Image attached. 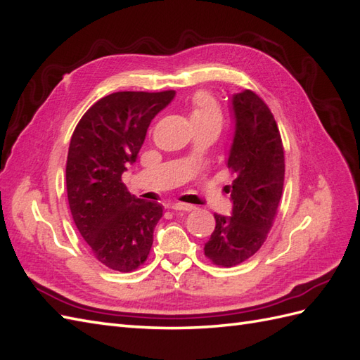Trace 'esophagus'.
I'll return each mask as SVG.
<instances>
[{
    "mask_svg": "<svg viewBox=\"0 0 360 360\" xmlns=\"http://www.w3.org/2000/svg\"><path fill=\"white\" fill-rule=\"evenodd\" d=\"M171 209L174 210H183V212H189V210L194 209V206L192 205H186V203H174L169 206Z\"/></svg>",
    "mask_w": 360,
    "mask_h": 360,
    "instance_id": "obj_1",
    "label": "esophagus"
}]
</instances>
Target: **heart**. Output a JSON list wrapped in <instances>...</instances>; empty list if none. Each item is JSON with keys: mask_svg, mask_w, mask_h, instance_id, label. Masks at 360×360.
Listing matches in <instances>:
<instances>
[{"mask_svg": "<svg viewBox=\"0 0 360 360\" xmlns=\"http://www.w3.org/2000/svg\"><path fill=\"white\" fill-rule=\"evenodd\" d=\"M189 117L195 128L221 125L223 114L220 105L206 91H198L191 98L189 102Z\"/></svg>", "mask_w": 360, "mask_h": 360, "instance_id": "1", "label": "heart"}]
</instances>
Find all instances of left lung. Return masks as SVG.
<instances>
[{"label":"left lung","instance_id":"8db88e82","mask_svg":"<svg viewBox=\"0 0 360 360\" xmlns=\"http://www.w3.org/2000/svg\"><path fill=\"white\" fill-rule=\"evenodd\" d=\"M235 134L227 159L233 175L226 191L232 215L214 214L215 229L205 244L207 259L233 267L255 255L274 226L284 186V148L276 120L257 93L233 94Z\"/></svg>","mask_w":360,"mask_h":360}]
</instances>
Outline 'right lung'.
Returning <instances> with one entry per match:
<instances>
[{"label":"right lung","mask_w":360,"mask_h":360,"mask_svg":"<svg viewBox=\"0 0 360 360\" xmlns=\"http://www.w3.org/2000/svg\"><path fill=\"white\" fill-rule=\"evenodd\" d=\"M174 96V90L105 96L84 114L70 140V212L94 258L111 270L133 271L150 255L163 207L131 195L122 174L136 162L151 120Z\"/></svg>","instance_id":"add662e5"}]
</instances>
